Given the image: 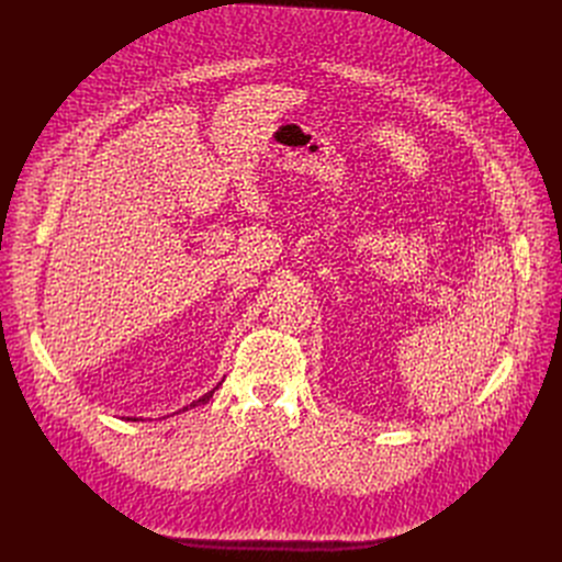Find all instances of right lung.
<instances>
[{"label":"right lung","instance_id":"right-lung-1","mask_svg":"<svg viewBox=\"0 0 562 562\" xmlns=\"http://www.w3.org/2000/svg\"><path fill=\"white\" fill-rule=\"evenodd\" d=\"M215 389H217V386H215ZM215 389H213V391H209V393H204L202 397H198V400H195V403H191V407H198V405H206V403H209V400L213 397ZM184 409H189V407H184Z\"/></svg>","mask_w":562,"mask_h":562}]
</instances>
